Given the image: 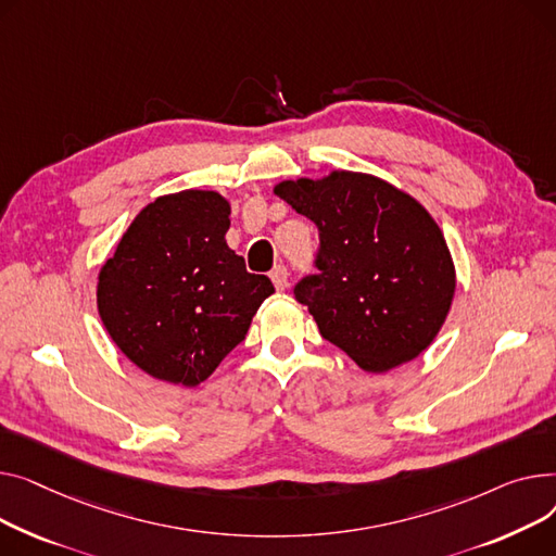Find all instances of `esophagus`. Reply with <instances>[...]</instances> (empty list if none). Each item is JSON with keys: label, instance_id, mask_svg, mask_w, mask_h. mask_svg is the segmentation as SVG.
Listing matches in <instances>:
<instances>
[{"label": "esophagus", "instance_id": "34e87169", "mask_svg": "<svg viewBox=\"0 0 556 556\" xmlns=\"http://www.w3.org/2000/svg\"><path fill=\"white\" fill-rule=\"evenodd\" d=\"M271 282L276 285L278 291H285L287 285H289V274H287V267L278 265L274 271H271Z\"/></svg>", "mask_w": 556, "mask_h": 556}]
</instances>
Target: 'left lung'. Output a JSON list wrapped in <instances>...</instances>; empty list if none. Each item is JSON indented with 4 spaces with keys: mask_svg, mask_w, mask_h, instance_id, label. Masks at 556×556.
<instances>
[{
    "mask_svg": "<svg viewBox=\"0 0 556 556\" xmlns=\"http://www.w3.org/2000/svg\"><path fill=\"white\" fill-rule=\"evenodd\" d=\"M274 192L318 228L320 274L303 278L293 296L323 339L366 372L397 368L433 343L455 267L427 208L393 184L350 170L280 181Z\"/></svg>",
    "mask_w": 556,
    "mask_h": 556,
    "instance_id": "left-lung-1",
    "label": "left lung"
}]
</instances>
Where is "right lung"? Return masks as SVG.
Wrapping results in <instances>:
<instances>
[{"instance_id":"add662e5","label":"right lung","mask_w":556,"mask_h":556,"mask_svg":"<svg viewBox=\"0 0 556 556\" xmlns=\"http://www.w3.org/2000/svg\"><path fill=\"white\" fill-rule=\"evenodd\" d=\"M231 206L215 190L148 204L98 274L96 303L118 350L154 379L198 386L274 293L226 244Z\"/></svg>"}]
</instances>
